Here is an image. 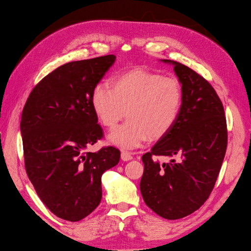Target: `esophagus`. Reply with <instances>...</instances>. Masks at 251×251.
<instances>
[{
  "label": "esophagus",
  "instance_id": "esophagus-1",
  "mask_svg": "<svg viewBox=\"0 0 251 251\" xmlns=\"http://www.w3.org/2000/svg\"><path fill=\"white\" fill-rule=\"evenodd\" d=\"M121 159H122L123 161H130V160L133 159V156H132L130 153H128V152L122 151V153H121Z\"/></svg>",
  "mask_w": 251,
  "mask_h": 251
}]
</instances>
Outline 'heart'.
<instances>
[{
  "instance_id": "obj_1",
  "label": "heart",
  "mask_w": 251,
  "mask_h": 251,
  "mask_svg": "<svg viewBox=\"0 0 251 251\" xmlns=\"http://www.w3.org/2000/svg\"><path fill=\"white\" fill-rule=\"evenodd\" d=\"M93 112L102 125L114 128L111 144L126 150L144 145L149 136L160 139L176 125L181 115L184 93L180 80L153 71L133 68L116 75L111 87L97 83L91 91Z\"/></svg>"
}]
</instances>
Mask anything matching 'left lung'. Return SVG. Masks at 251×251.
<instances>
[{
  "label": "left lung",
  "mask_w": 251,
  "mask_h": 251,
  "mask_svg": "<svg viewBox=\"0 0 251 251\" xmlns=\"http://www.w3.org/2000/svg\"><path fill=\"white\" fill-rule=\"evenodd\" d=\"M163 61L174 65L183 87V107L174 128L142 156L140 191L160 217L178 220L208 199L225 159L227 129L224 105L208 81L180 62ZM154 155L181 158L160 164Z\"/></svg>",
  "instance_id": "8db88e82"
}]
</instances>
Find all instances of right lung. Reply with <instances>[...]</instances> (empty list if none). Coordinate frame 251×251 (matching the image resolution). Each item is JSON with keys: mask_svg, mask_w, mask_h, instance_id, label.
Segmentation results:
<instances>
[{"mask_svg": "<svg viewBox=\"0 0 251 251\" xmlns=\"http://www.w3.org/2000/svg\"><path fill=\"white\" fill-rule=\"evenodd\" d=\"M116 56L71 61L44 77L22 113L25 167L35 192L56 217L78 222L102 198L101 176L119 163L112 146L92 153L103 130L91 106V91Z\"/></svg>", "mask_w": 251, "mask_h": 251, "instance_id": "obj_1", "label": "right lung"}]
</instances>
